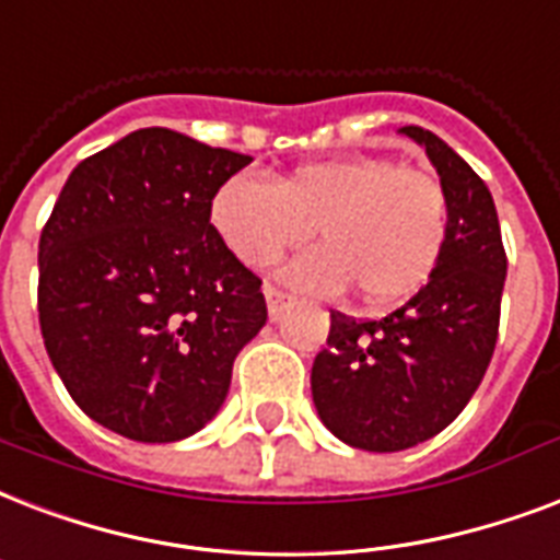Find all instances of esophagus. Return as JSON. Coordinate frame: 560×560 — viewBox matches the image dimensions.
Wrapping results in <instances>:
<instances>
[{"mask_svg": "<svg viewBox=\"0 0 560 560\" xmlns=\"http://www.w3.org/2000/svg\"><path fill=\"white\" fill-rule=\"evenodd\" d=\"M262 292H266L268 315H271V318H280V312L285 310V303L292 301V298H289V294H285L283 289H277V285H266Z\"/></svg>", "mask_w": 560, "mask_h": 560, "instance_id": "esophagus-1", "label": "esophagus"}]
</instances>
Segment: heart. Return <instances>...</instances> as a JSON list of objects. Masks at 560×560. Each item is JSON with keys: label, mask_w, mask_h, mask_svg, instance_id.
I'll return each instance as SVG.
<instances>
[{"label": "heart", "mask_w": 560, "mask_h": 560, "mask_svg": "<svg viewBox=\"0 0 560 560\" xmlns=\"http://www.w3.org/2000/svg\"><path fill=\"white\" fill-rule=\"evenodd\" d=\"M212 228L254 268L275 266L310 240L324 245L294 257L285 277L315 294L350 283L368 306H394L427 283L446 242V195L435 175L388 158L310 163L266 184L233 175L210 203Z\"/></svg>", "instance_id": "b5f03b06"}]
</instances>
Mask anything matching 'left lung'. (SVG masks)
Instances as JSON below:
<instances>
[{"instance_id":"1","label":"left lung","mask_w":560,"mask_h":560,"mask_svg":"<svg viewBox=\"0 0 560 560\" xmlns=\"http://www.w3.org/2000/svg\"><path fill=\"white\" fill-rule=\"evenodd\" d=\"M400 133L427 149L446 195V242L409 303L380 320L329 315L312 362L320 423L368 453H400L446 429L482 383L500 329L505 250L488 186L427 128Z\"/></svg>"}]
</instances>
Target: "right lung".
Here are the masks:
<instances>
[{
	"instance_id": "right-lung-1",
	"label": "right lung",
	"mask_w": 560,
	"mask_h": 560,
	"mask_svg": "<svg viewBox=\"0 0 560 560\" xmlns=\"http://www.w3.org/2000/svg\"><path fill=\"white\" fill-rule=\"evenodd\" d=\"M254 158L140 128L81 160L40 233L43 341L84 415L116 435H195L228 397L266 298L210 224Z\"/></svg>"
}]
</instances>
